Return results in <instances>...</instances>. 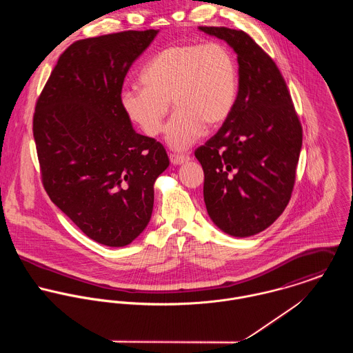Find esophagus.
<instances>
[{
	"label": "esophagus",
	"mask_w": 353,
	"mask_h": 353,
	"mask_svg": "<svg viewBox=\"0 0 353 353\" xmlns=\"http://www.w3.org/2000/svg\"><path fill=\"white\" fill-rule=\"evenodd\" d=\"M170 160L174 165H179V164H183L186 161L190 160V156L189 154H170Z\"/></svg>",
	"instance_id": "34e87169"
}]
</instances>
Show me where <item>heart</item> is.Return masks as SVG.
<instances>
[{
  "mask_svg": "<svg viewBox=\"0 0 353 353\" xmlns=\"http://www.w3.org/2000/svg\"><path fill=\"white\" fill-rule=\"evenodd\" d=\"M141 81L145 87L121 91L125 114L147 136H157L171 101L175 112L165 126V140L178 151L196 143L203 129L221 126L239 90L236 59L221 43L171 45L147 63Z\"/></svg>",
  "mask_w": 353,
  "mask_h": 353,
  "instance_id": "b5f03b06",
  "label": "heart"
}]
</instances>
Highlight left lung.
Instances as JSON below:
<instances>
[{"instance_id": "left-lung-1", "label": "left lung", "mask_w": 353, "mask_h": 353, "mask_svg": "<svg viewBox=\"0 0 353 353\" xmlns=\"http://www.w3.org/2000/svg\"><path fill=\"white\" fill-rule=\"evenodd\" d=\"M238 55L239 91L220 130L196 150L212 221L236 238L255 235L284 212L295 185L302 125L284 77L252 38L227 27H199Z\"/></svg>"}]
</instances>
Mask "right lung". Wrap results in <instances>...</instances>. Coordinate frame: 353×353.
Here are the masks:
<instances>
[{
	"label": "right lung",
	"mask_w": 353,
	"mask_h": 353,
	"mask_svg": "<svg viewBox=\"0 0 353 353\" xmlns=\"http://www.w3.org/2000/svg\"><path fill=\"white\" fill-rule=\"evenodd\" d=\"M157 30L81 39L61 54L37 101L34 139L42 182L88 238L132 243L148 225L164 147L136 133L119 95L132 63Z\"/></svg>",
	"instance_id": "1"
}]
</instances>
